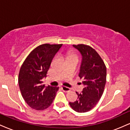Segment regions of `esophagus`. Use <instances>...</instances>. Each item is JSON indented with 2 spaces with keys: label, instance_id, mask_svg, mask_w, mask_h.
Wrapping results in <instances>:
<instances>
[{
  "label": "esophagus",
  "instance_id": "34e87169",
  "mask_svg": "<svg viewBox=\"0 0 130 130\" xmlns=\"http://www.w3.org/2000/svg\"><path fill=\"white\" fill-rule=\"evenodd\" d=\"M62 89L63 92H68L71 90V89H70V88L65 87V86H62Z\"/></svg>",
  "mask_w": 130,
  "mask_h": 130
}]
</instances>
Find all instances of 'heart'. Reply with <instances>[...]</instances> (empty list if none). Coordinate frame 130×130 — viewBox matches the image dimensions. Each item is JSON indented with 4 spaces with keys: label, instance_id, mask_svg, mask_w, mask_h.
<instances>
[{
    "label": "heart",
    "instance_id": "b5f03b06",
    "mask_svg": "<svg viewBox=\"0 0 130 130\" xmlns=\"http://www.w3.org/2000/svg\"><path fill=\"white\" fill-rule=\"evenodd\" d=\"M71 56H74V55H73V54H70V57H71Z\"/></svg>",
    "mask_w": 130,
    "mask_h": 130
}]
</instances>
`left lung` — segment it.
<instances>
[{"instance_id":"8db88e82","label":"left lung","mask_w":130,"mask_h":130,"mask_svg":"<svg viewBox=\"0 0 130 130\" xmlns=\"http://www.w3.org/2000/svg\"><path fill=\"white\" fill-rule=\"evenodd\" d=\"M73 46L82 56L79 76L83 79L85 87L80 93L76 92L77 100L69 104L77 112H86L95 106L103 93L106 68L101 57L92 47L83 44Z\"/></svg>"}]
</instances>
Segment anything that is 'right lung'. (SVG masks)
Segmentation results:
<instances>
[{"label": "right lung", "instance_id": "right-lung-1", "mask_svg": "<svg viewBox=\"0 0 130 130\" xmlns=\"http://www.w3.org/2000/svg\"><path fill=\"white\" fill-rule=\"evenodd\" d=\"M62 44H44L29 54L19 71L18 83L22 96L34 109L44 110L51 104L59 87H45L42 79L47 76L54 57Z\"/></svg>", "mask_w": 130, "mask_h": 130}]
</instances>
